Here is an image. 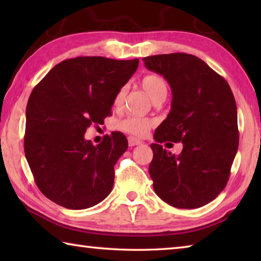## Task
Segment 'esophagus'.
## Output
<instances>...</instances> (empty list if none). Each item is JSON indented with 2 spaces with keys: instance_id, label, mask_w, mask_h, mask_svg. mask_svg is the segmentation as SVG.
<instances>
[{
  "instance_id": "obj_1",
  "label": "esophagus",
  "mask_w": 261,
  "mask_h": 261,
  "mask_svg": "<svg viewBox=\"0 0 261 261\" xmlns=\"http://www.w3.org/2000/svg\"><path fill=\"white\" fill-rule=\"evenodd\" d=\"M127 141H129V146H136V145L141 144V140L135 138V137H129V138H127Z\"/></svg>"
}]
</instances>
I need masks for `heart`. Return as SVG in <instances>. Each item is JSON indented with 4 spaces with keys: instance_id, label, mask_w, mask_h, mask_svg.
Returning <instances> with one entry per match:
<instances>
[{
    "instance_id": "1",
    "label": "heart",
    "mask_w": 261,
    "mask_h": 261,
    "mask_svg": "<svg viewBox=\"0 0 261 261\" xmlns=\"http://www.w3.org/2000/svg\"><path fill=\"white\" fill-rule=\"evenodd\" d=\"M141 87L144 88V91L149 95L154 102L158 100L165 99L168 92L167 82L165 78L160 74H147L143 79H141ZM126 88L122 87L120 91L117 92L116 95L114 98V106L115 107H120L124 100ZM153 125V121L149 118L139 117V116H127L123 120L118 121L116 126L118 129L127 132V134L134 135V136H145L147 134V131L151 129Z\"/></svg>"
}]
</instances>
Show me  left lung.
I'll return each mask as SVG.
<instances>
[{
	"mask_svg": "<svg viewBox=\"0 0 261 261\" xmlns=\"http://www.w3.org/2000/svg\"><path fill=\"white\" fill-rule=\"evenodd\" d=\"M145 67L171 88V109L154 132L149 175L154 191L177 208L208 204L226 188L238 148L237 107L226 79L197 56L173 53L147 56ZM182 141L176 157L162 147Z\"/></svg>",
	"mask_w": 261,
	"mask_h": 261,
	"instance_id": "8db88e82",
	"label": "left lung"
}]
</instances>
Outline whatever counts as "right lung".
<instances>
[{
	"label": "right lung",
	"instance_id": "add662e5",
	"mask_svg": "<svg viewBox=\"0 0 261 261\" xmlns=\"http://www.w3.org/2000/svg\"><path fill=\"white\" fill-rule=\"evenodd\" d=\"M139 60L79 56L55 65L33 88L26 107L25 156L40 191L69 210H85L112 192L114 166L127 148L122 132L94 146L84 138L102 124L115 95Z\"/></svg>",
	"mask_w": 261,
	"mask_h": 261
}]
</instances>
